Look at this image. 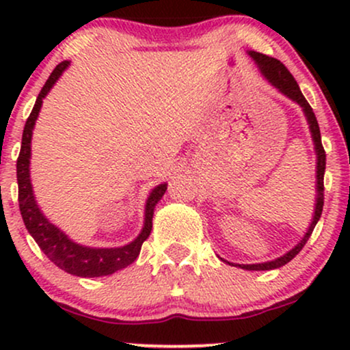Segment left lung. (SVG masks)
I'll use <instances>...</instances> for the list:
<instances>
[{
  "instance_id": "left-lung-1",
  "label": "left lung",
  "mask_w": 350,
  "mask_h": 350,
  "mask_svg": "<svg viewBox=\"0 0 350 350\" xmlns=\"http://www.w3.org/2000/svg\"><path fill=\"white\" fill-rule=\"evenodd\" d=\"M248 55L255 60V64L258 66L262 75L271 83L273 87L278 88L281 94L286 95L288 98L293 100V102H296L301 108H303L304 116H306L308 124H309V131H311L312 143H314V151H316V204H314V212H312V220L311 224H309L306 234H304L303 239H301L290 252H286L284 255L278 256V258L271 260V262L239 265V263H230L227 262V260L220 258L222 262L232 265V267L242 268V270L265 271V270H275V268H280L283 267V265H286L288 262H291V260L295 258L301 250H303V247L306 245L309 237L312 234V230H314L317 220L321 219L323 206H324V171H326V151H324L323 143H321V131H319V124H317L314 111H312V108L308 103V100L304 98V95L301 94L298 82H296L295 77L290 74V70H288L278 59L268 57V55L260 54V52L248 51Z\"/></svg>"
}]
</instances>
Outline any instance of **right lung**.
Here are the masks:
<instances>
[{"label":"right lung","instance_id":"right-lung-1","mask_svg":"<svg viewBox=\"0 0 350 350\" xmlns=\"http://www.w3.org/2000/svg\"><path fill=\"white\" fill-rule=\"evenodd\" d=\"M70 66L69 60L60 62L52 74L44 83L41 94L38 95L33 111H31L29 118L24 124L23 131V142L21 151H19L18 163H16V172H18V187H19V211H21L24 226L27 232L39 245V248L46 253L47 258L52 263L57 265L60 270L70 273V275L82 276V278H97V276H107L111 273L126 268L138 258L139 250L144 240L151 234L152 228V214H154L156 204L161 200L166 192L167 184H159L150 192L144 206V222L139 235L136 237L133 242L123 247L115 248H94L80 245L74 240L69 239V235L64 234L59 227L49 222L42 211L39 208L36 202L33 184H31V139H33V130L36 120H38L39 111L42 107V98L49 94V90L57 82L62 72Z\"/></svg>","mask_w":350,"mask_h":350}]
</instances>
